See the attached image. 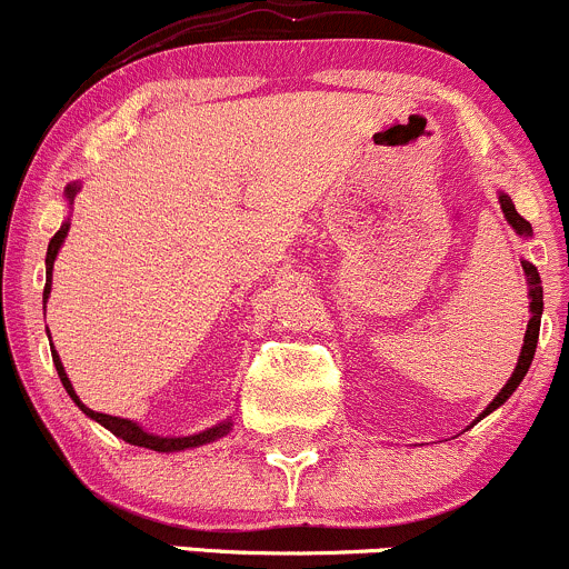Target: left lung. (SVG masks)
Here are the masks:
<instances>
[{"mask_svg":"<svg viewBox=\"0 0 569 569\" xmlns=\"http://www.w3.org/2000/svg\"><path fill=\"white\" fill-rule=\"evenodd\" d=\"M500 207H503V216L506 221L511 223V227L517 229V234H531V223L526 221V218L520 216V212L515 210V204H511L509 196H500ZM522 271H526L528 277V284H531V290H528V296H531V320H528V329H526V340H522V351H520V359H517V368L515 373H511V379L506 381L503 390L495 396V401L489 403L487 409H483V415H489L492 409H498L500 403L506 401V398L511 396V392L520 387L522 376L528 373V368H531V359H533V351H537V337H539V318H542V284H539V273L537 268L531 266V262H522ZM481 415V418H483ZM478 418V420H481Z\"/></svg>","mask_w":569,"mask_h":569,"instance_id":"left-lung-1","label":"left lung"}]
</instances>
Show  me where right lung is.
I'll use <instances>...</instances> for the list:
<instances>
[{"label": "right lung", "instance_id": "add662e5", "mask_svg": "<svg viewBox=\"0 0 569 569\" xmlns=\"http://www.w3.org/2000/svg\"><path fill=\"white\" fill-rule=\"evenodd\" d=\"M66 196H69V199L74 201L77 184L66 188ZM66 234H69V221H66L63 227H60L58 232H54V238L49 240V249H47V287H43V303H47L49 290H52V266H54V257H58L60 246H63ZM52 359H54V368H58V376H60V381H63L66 392H69V396H71V401H74L77 407H80L82 412L88 415V418H93L96 423H101V426H104V429H110L112 435L121 437V440L129 442V446H140V448H149V451H162V453L184 451V448L207 446V442L218 440V437H223L229 429H232V423H229V420H227V423H218V426H212V429L201 431V435H193V437H154V435H149V431L140 429L138 423H132V420L112 418V415H101V412H93V409H88L86 403L80 401V396H77V392H74V387H71V381H69V376H66L63 362H60L58 353H52Z\"/></svg>", "mask_w": 569, "mask_h": 569}]
</instances>
